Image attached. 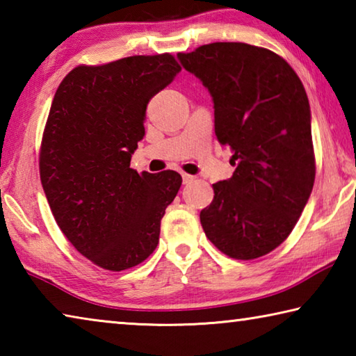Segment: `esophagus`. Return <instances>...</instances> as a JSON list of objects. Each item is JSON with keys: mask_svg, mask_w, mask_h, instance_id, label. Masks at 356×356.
I'll use <instances>...</instances> for the list:
<instances>
[{"mask_svg": "<svg viewBox=\"0 0 356 356\" xmlns=\"http://www.w3.org/2000/svg\"><path fill=\"white\" fill-rule=\"evenodd\" d=\"M193 179H195V177H193V176H190V174H186V172H182V180H184V184H190Z\"/></svg>", "mask_w": 356, "mask_h": 356, "instance_id": "34e87169", "label": "esophagus"}]
</instances>
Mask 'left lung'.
I'll use <instances>...</instances> for the list:
<instances>
[{
	"instance_id": "1",
	"label": "left lung",
	"mask_w": 356,
	"mask_h": 356,
	"mask_svg": "<svg viewBox=\"0 0 356 356\" xmlns=\"http://www.w3.org/2000/svg\"><path fill=\"white\" fill-rule=\"evenodd\" d=\"M209 89L215 135L232 149V177L213 184L201 210L207 238L229 257H261L297 225L316 179L308 95L298 75L267 48L215 42L179 53Z\"/></svg>"
}]
</instances>
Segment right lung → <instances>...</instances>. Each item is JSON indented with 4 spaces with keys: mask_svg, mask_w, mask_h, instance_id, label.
<instances>
[{
    "mask_svg": "<svg viewBox=\"0 0 356 356\" xmlns=\"http://www.w3.org/2000/svg\"><path fill=\"white\" fill-rule=\"evenodd\" d=\"M180 65L170 53L78 65L59 84L40 147V180L59 229L84 257L120 272L159 245L160 221L182 185L176 171L138 174L149 100Z\"/></svg>",
    "mask_w": 356,
    "mask_h": 356,
    "instance_id": "right-lung-1",
    "label": "right lung"
}]
</instances>
